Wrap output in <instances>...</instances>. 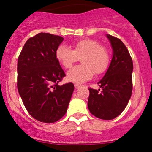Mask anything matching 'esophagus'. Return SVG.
<instances>
[{"instance_id": "esophagus-1", "label": "esophagus", "mask_w": 152, "mask_h": 152, "mask_svg": "<svg viewBox=\"0 0 152 152\" xmlns=\"http://www.w3.org/2000/svg\"><path fill=\"white\" fill-rule=\"evenodd\" d=\"M80 86H81V85L78 84V83H76V84L74 85V87H75V88H76V89H78V88H79Z\"/></svg>"}]
</instances>
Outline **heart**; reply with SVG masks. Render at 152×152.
Masks as SVG:
<instances>
[{"label": "heart", "mask_w": 152, "mask_h": 152, "mask_svg": "<svg viewBox=\"0 0 152 152\" xmlns=\"http://www.w3.org/2000/svg\"><path fill=\"white\" fill-rule=\"evenodd\" d=\"M73 50L60 45L56 50L57 60L66 69H69L81 57V65L73 67L67 73L69 81L81 83L93 77L94 72L102 74L109 64V54L104 47L95 40L84 39L73 43Z\"/></svg>", "instance_id": "heart-1"}]
</instances>
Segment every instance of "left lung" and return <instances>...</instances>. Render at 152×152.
Listing matches in <instances>:
<instances>
[{
	"instance_id": "8db88e82",
	"label": "left lung",
	"mask_w": 152,
	"mask_h": 152,
	"mask_svg": "<svg viewBox=\"0 0 152 152\" xmlns=\"http://www.w3.org/2000/svg\"><path fill=\"white\" fill-rule=\"evenodd\" d=\"M112 48V58L105 75L98 83L102 88H88V108L96 117L111 120L122 113L132 93L133 62L120 39L106 34Z\"/></svg>"
}]
</instances>
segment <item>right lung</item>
<instances>
[{"instance_id": "right-lung-1", "label": "right lung", "mask_w": 152, "mask_h": 152, "mask_svg": "<svg viewBox=\"0 0 152 152\" xmlns=\"http://www.w3.org/2000/svg\"><path fill=\"white\" fill-rule=\"evenodd\" d=\"M61 36L39 33L26 41L18 61V93L28 112L44 123H53L66 114L74 86H59L66 76L56 57Z\"/></svg>"}]
</instances>
